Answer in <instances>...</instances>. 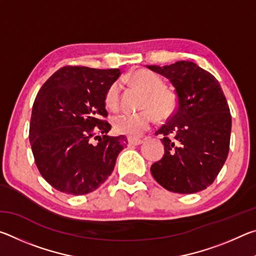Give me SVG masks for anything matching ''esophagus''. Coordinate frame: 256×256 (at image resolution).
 I'll return each instance as SVG.
<instances>
[{"instance_id": "esophagus-1", "label": "esophagus", "mask_w": 256, "mask_h": 256, "mask_svg": "<svg viewBox=\"0 0 256 256\" xmlns=\"http://www.w3.org/2000/svg\"><path fill=\"white\" fill-rule=\"evenodd\" d=\"M142 142L144 141L140 140V138H128V146H140Z\"/></svg>"}]
</instances>
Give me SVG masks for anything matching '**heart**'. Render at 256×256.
I'll return each mask as SVG.
<instances>
[{
	"instance_id": "obj_1",
	"label": "heart",
	"mask_w": 256,
	"mask_h": 256,
	"mask_svg": "<svg viewBox=\"0 0 256 256\" xmlns=\"http://www.w3.org/2000/svg\"><path fill=\"white\" fill-rule=\"evenodd\" d=\"M130 82L146 94L144 108L152 110L158 118H167L176 105L175 94L164 88V82L154 72L138 70L128 78ZM106 106L112 110L118 107L120 84H112L105 96ZM154 122V114L149 110L138 112H122L112 118V128L115 132L130 138H138L144 134Z\"/></svg>"
}]
</instances>
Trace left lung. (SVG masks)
Segmentation results:
<instances>
[{
  "label": "left lung",
  "mask_w": 256,
  "mask_h": 256,
  "mask_svg": "<svg viewBox=\"0 0 256 256\" xmlns=\"http://www.w3.org/2000/svg\"><path fill=\"white\" fill-rule=\"evenodd\" d=\"M175 88L177 107L162 134L164 154L151 166L154 178L170 192L190 194L214 183L226 162L232 116L218 80L196 63L146 66Z\"/></svg>",
  "instance_id": "left-lung-1"
}]
</instances>
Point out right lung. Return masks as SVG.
Returning a JSON list of instances; mask_svg holds the SVG:
<instances>
[{"instance_id": "right-lung-1", "label": "right lung", "mask_w": 256, "mask_h": 256, "mask_svg": "<svg viewBox=\"0 0 256 256\" xmlns=\"http://www.w3.org/2000/svg\"><path fill=\"white\" fill-rule=\"evenodd\" d=\"M120 74L118 68L68 66L38 92L29 140L38 170L60 192L90 193L114 170L128 141L123 136H108L112 126L102 118L107 116L106 92ZM92 137L98 138L97 144Z\"/></svg>"}]
</instances>
